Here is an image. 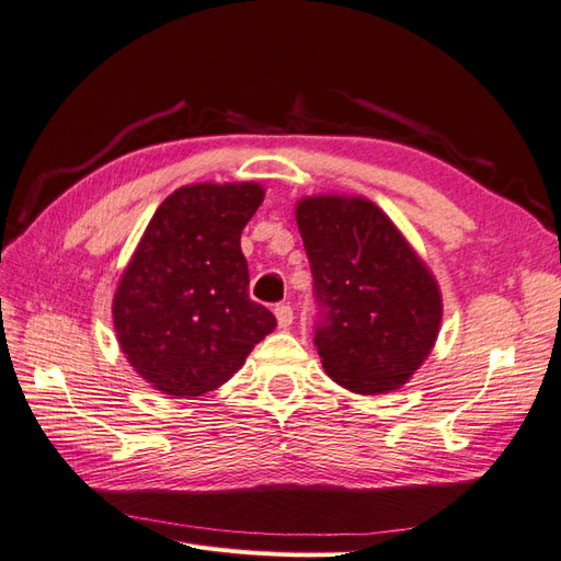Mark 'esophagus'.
<instances>
[{
	"label": "esophagus",
	"mask_w": 561,
	"mask_h": 561,
	"mask_svg": "<svg viewBox=\"0 0 561 561\" xmlns=\"http://www.w3.org/2000/svg\"><path fill=\"white\" fill-rule=\"evenodd\" d=\"M274 313H276V318H278V325H280V328H290V325H293L295 313H293L290 304H278V307L274 309Z\"/></svg>",
	"instance_id": "obj_1"
}]
</instances>
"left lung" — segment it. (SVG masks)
I'll return each instance as SVG.
<instances>
[{
    "instance_id": "left-lung-1",
    "label": "left lung",
    "mask_w": 561,
    "mask_h": 561,
    "mask_svg": "<svg viewBox=\"0 0 561 561\" xmlns=\"http://www.w3.org/2000/svg\"><path fill=\"white\" fill-rule=\"evenodd\" d=\"M297 227L313 276L322 367L353 393L400 388L426 360L443 320L431 271L365 198H304Z\"/></svg>"
}]
</instances>
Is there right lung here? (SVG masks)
Instances as JSON below:
<instances>
[{
  "mask_svg": "<svg viewBox=\"0 0 561 561\" xmlns=\"http://www.w3.org/2000/svg\"><path fill=\"white\" fill-rule=\"evenodd\" d=\"M264 190L194 184L168 196L145 229L114 295V330L128 363L165 396L222 386L276 318L248 295L241 231Z\"/></svg>",
  "mask_w": 561,
  "mask_h": 561,
  "instance_id": "right-lung-1",
  "label": "right lung"
}]
</instances>
